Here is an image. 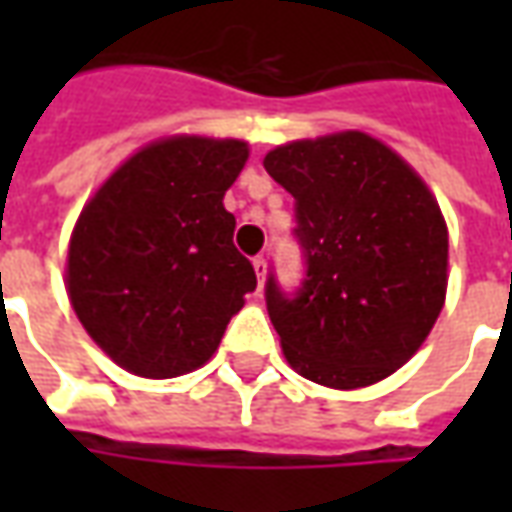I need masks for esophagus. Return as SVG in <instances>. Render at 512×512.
Instances as JSON below:
<instances>
[{
	"label": "esophagus",
	"mask_w": 512,
	"mask_h": 512,
	"mask_svg": "<svg viewBox=\"0 0 512 512\" xmlns=\"http://www.w3.org/2000/svg\"><path fill=\"white\" fill-rule=\"evenodd\" d=\"M252 266H255L257 279H260V282H263V279H266V257H263V255H257L255 260H252Z\"/></svg>",
	"instance_id": "obj_1"
}]
</instances>
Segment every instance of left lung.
Listing matches in <instances>:
<instances>
[{"label":"left lung","mask_w":512,"mask_h":512,"mask_svg":"<svg viewBox=\"0 0 512 512\" xmlns=\"http://www.w3.org/2000/svg\"><path fill=\"white\" fill-rule=\"evenodd\" d=\"M263 167L296 200L304 277L266 279L268 318L293 370L370 386L411 359L447 290V224L403 158L359 131L290 142Z\"/></svg>","instance_id":"obj_1"}]
</instances>
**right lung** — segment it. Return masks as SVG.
<instances>
[{"label":"right lung","instance_id":"add662e5","mask_svg":"<svg viewBox=\"0 0 512 512\" xmlns=\"http://www.w3.org/2000/svg\"><path fill=\"white\" fill-rule=\"evenodd\" d=\"M246 156L238 139L172 136L128 158L79 216L68 296L128 373L175 378L205 365L257 288L222 205Z\"/></svg>","mask_w":512,"mask_h":512}]
</instances>
